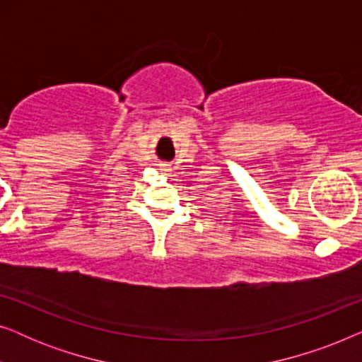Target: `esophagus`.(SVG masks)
<instances>
[{
	"instance_id": "34e87169",
	"label": "esophagus",
	"mask_w": 362,
	"mask_h": 362,
	"mask_svg": "<svg viewBox=\"0 0 362 362\" xmlns=\"http://www.w3.org/2000/svg\"><path fill=\"white\" fill-rule=\"evenodd\" d=\"M163 171H171V170L168 166H163Z\"/></svg>"
}]
</instances>
